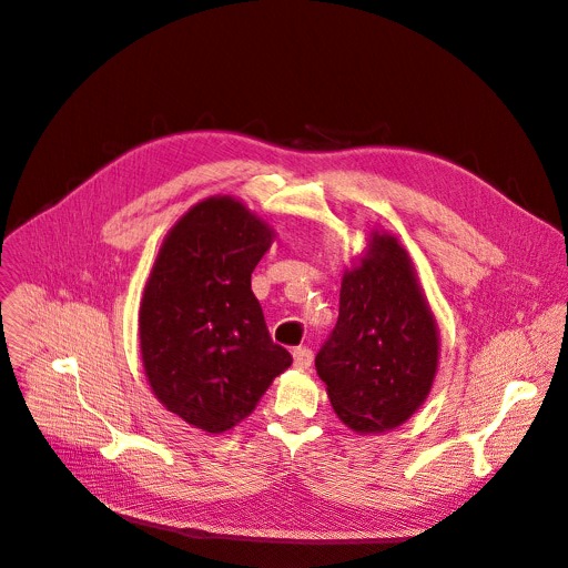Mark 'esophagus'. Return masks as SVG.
<instances>
[{
	"label": "esophagus",
	"mask_w": 568,
	"mask_h": 568,
	"mask_svg": "<svg viewBox=\"0 0 568 568\" xmlns=\"http://www.w3.org/2000/svg\"><path fill=\"white\" fill-rule=\"evenodd\" d=\"M292 357H294V367L296 369H307L313 365V351L307 346H298L292 351Z\"/></svg>",
	"instance_id": "34e87169"
}]
</instances>
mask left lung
<instances>
[{
  "label": "left lung",
  "instance_id": "obj_1",
  "mask_svg": "<svg viewBox=\"0 0 568 568\" xmlns=\"http://www.w3.org/2000/svg\"><path fill=\"white\" fill-rule=\"evenodd\" d=\"M437 363V322L409 255L374 231L344 272L337 324L315 357L335 415L359 435L398 428L428 398Z\"/></svg>",
  "mask_w": 568,
  "mask_h": 568
}]
</instances>
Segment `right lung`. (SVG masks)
Segmentation results:
<instances>
[{
	"instance_id": "1",
	"label": "right lung",
	"mask_w": 568,
	"mask_h": 568,
	"mask_svg": "<svg viewBox=\"0 0 568 568\" xmlns=\"http://www.w3.org/2000/svg\"><path fill=\"white\" fill-rule=\"evenodd\" d=\"M272 240L242 201L209 196L172 226L144 285L138 331L151 392L205 433L246 419L292 365L251 292Z\"/></svg>"
}]
</instances>
